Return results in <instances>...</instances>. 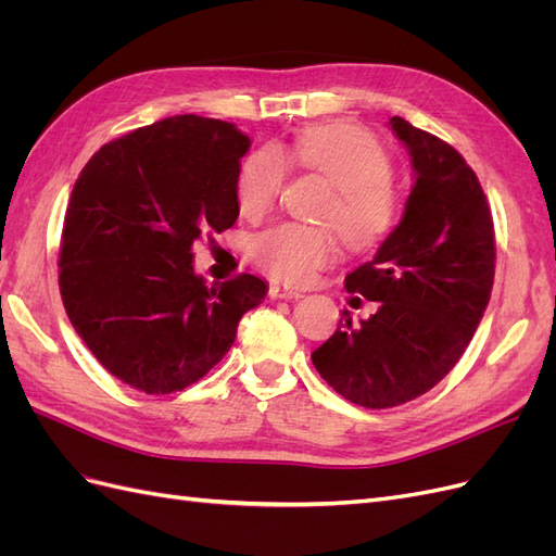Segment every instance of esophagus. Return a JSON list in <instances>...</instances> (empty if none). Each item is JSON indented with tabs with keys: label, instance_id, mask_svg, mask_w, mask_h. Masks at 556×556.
Returning <instances> with one entry per match:
<instances>
[{
	"label": "esophagus",
	"instance_id": "obj_1",
	"mask_svg": "<svg viewBox=\"0 0 556 556\" xmlns=\"http://www.w3.org/2000/svg\"><path fill=\"white\" fill-rule=\"evenodd\" d=\"M268 296H271V299H301V296H304V292L292 290V288H288V285L271 282V285H268Z\"/></svg>",
	"mask_w": 556,
	"mask_h": 556
}]
</instances>
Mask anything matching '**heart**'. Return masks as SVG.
I'll use <instances>...</instances> for the list:
<instances>
[{
    "label": "heart",
    "mask_w": 556,
    "mask_h": 556,
    "mask_svg": "<svg viewBox=\"0 0 556 556\" xmlns=\"http://www.w3.org/2000/svg\"><path fill=\"white\" fill-rule=\"evenodd\" d=\"M288 156L301 169L333 185L323 217L340 227L352 248H378L394 231L401 194L392 178V160L371 131L350 123L308 127L285 150L278 146L252 150L237 176V206L248 220H262L276 208L290 176ZM334 228L285 223L262 231L252 241L250 255L268 276L308 282L317 268L339 257L341 237Z\"/></svg>",
    "instance_id": "b5f03b06"
}]
</instances>
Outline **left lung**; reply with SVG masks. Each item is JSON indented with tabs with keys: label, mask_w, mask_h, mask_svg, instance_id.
<instances>
[{
	"label": "left lung",
	"mask_w": 556,
	"mask_h": 556,
	"mask_svg": "<svg viewBox=\"0 0 556 556\" xmlns=\"http://www.w3.org/2000/svg\"><path fill=\"white\" fill-rule=\"evenodd\" d=\"M415 185L401 223L376 257L348 274L345 290L378 311L341 327L311 359L357 406L394 408L429 392L464 355L490 304L496 243L482 185L443 139L394 115Z\"/></svg>",
	"instance_id": "1"
}]
</instances>
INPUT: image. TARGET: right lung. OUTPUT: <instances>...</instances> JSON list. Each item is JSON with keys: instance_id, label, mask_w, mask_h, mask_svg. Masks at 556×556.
<instances>
[{"instance_id": "add662e5", "label": "right lung", "mask_w": 556, "mask_h": 556, "mask_svg": "<svg viewBox=\"0 0 556 556\" xmlns=\"http://www.w3.org/2000/svg\"><path fill=\"white\" fill-rule=\"evenodd\" d=\"M250 139L215 117L176 115L104 143L74 185L60 241V294L76 333L111 376L172 394L220 362L266 282L211 288L192 245L239 217Z\"/></svg>"}]
</instances>
